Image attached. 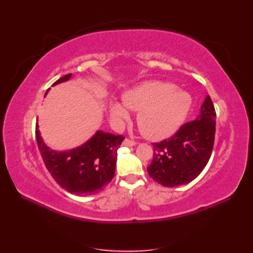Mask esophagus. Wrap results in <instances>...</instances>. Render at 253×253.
<instances>
[{"label": "esophagus", "instance_id": "34e87169", "mask_svg": "<svg viewBox=\"0 0 253 253\" xmlns=\"http://www.w3.org/2000/svg\"><path fill=\"white\" fill-rule=\"evenodd\" d=\"M135 144H136V142L134 140H131L128 138H126L124 140V142H122V145H124V147H133V145H135Z\"/></svg>", "mask_w": 253, "mask_h": 253}]
</instances>
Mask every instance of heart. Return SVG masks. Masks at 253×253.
Wrapping results in <instances>:
<instances>
[{
	"mask_svg": "<svg viewBox=\"0 0 253 253\" xmlns=\"http://www.w3.org/2000/svg\"><path fill=\"white\" fill-rule=\"evenodd\" d=\"M122 99L126 108L137 112V125L150 139L165 138L174 133L186 119L191 106L187 91L159 81L145 82L129 89ZM111 116L121 122L128 117V113L122 104L113 102Z\"/></svg>",
	"mask_w": 253,
	"mask_h": 253,
	"instance_id": "1",
	"label": "heart"
}]
</instances>
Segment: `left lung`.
Returning <instances> with one entry per match:
<instances>
[{
    "label": "left lung",
    "instance_id": "1",
    "mask_svg": "<svg viewBox=\"0 0 253 253\" xmlns=\"http://www.w3.org/2000/svg\"><path fill=\"white\" fill-rule=\"evenodd\" d=\"M216 113L207 96L195 120L187 122L172 137L153 144L148 173L164 187H178L195 179L208 164L215 136Z\"/></svg>",
    "mask_w": 253,
    "mask_h": 253
}]
</instances>
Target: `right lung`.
<instances>
[{
	"mask_svg": "<svg viewBox=\"0 0 253 253\" xmlns=\"http://www.w3.org/2000/svg\"><path fill=\"white\" fill-rule=\"evenodd\" d=\"M72 74L63 76L52 85L65 82ZM46 95V94H45ZM39 126L36 139L45 167L61 188L76 195L100 192L113 179L117 162V150L125 137L97 131L80 147L70 151H53L43 142Z\"/></svg>",
	"mask_w": 253,
	"mask_h": 253,
	"instance_id": "add662e5",
	"label": "right lung"
}]
</instances>
